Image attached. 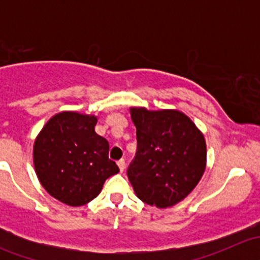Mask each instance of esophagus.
<instances>
[{"mask_svg":"<svg viewBox=\"0 0 260 260\" xmlns=\"http://www.w3.org/2000/svg\"><path fill=\"white\" fill-rule=\"evenodd\" d=\"M117 165H118V167H119V170H120V171H124V169H125V161H124V159H119V161H118L117 162Z\"/></svg>","mask_w":260,"mask_h":260,"instance_id":"obj_1","label":"esophagus"}]
</instances>
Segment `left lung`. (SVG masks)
<instances>
[{
	"label": "left lung",
	"instance_id": "obj_1",
	"mask_svg": "<svg viewBox=\"0 0 260 260\" xmlns=\"http://www.w3.org/2000/svg\"><path fill=\"white\" fill-rule=\"evenodd\" d=\"M137 151L127 176L143 203L174 206L195 188L205 171L206 145L192 120L179 111L131 108Z\"/></svg>",
	"mask_w": 260,
	"mask_h": 260
}]
</instances>
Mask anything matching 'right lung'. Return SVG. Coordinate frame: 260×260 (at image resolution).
<instances>
[{
    "label": "right lung",
    "instance_id": "obj_1",
    "mask_svg": "<svg viewBox=\"0 0 260 260\" xmlns=\"http://www.w3.org/2000/svg\"><path fill=\"white\" fill-rule=\"evenodd\" d=\"M95 124L94 115L61 112L46 123L34 145L41 185L69 206L95 199L106 180L119 172L108 157V141L96 135Z\"/></svg>",
    "mask_w": 260,
    "mask_h": 260
}]
</instances>
